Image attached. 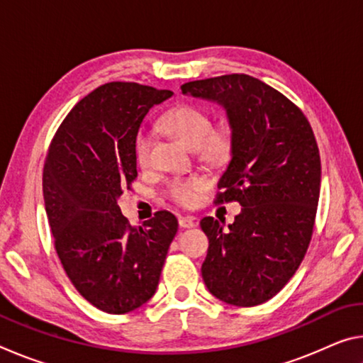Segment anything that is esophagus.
Instances as JSON below:
<instances>
[{"instance_id":"1","label":"esophagus","mask_w":363,"mask_h":363,"mask_svg":"<svg viewBox=\"0 0 363 363\" xmlns=\"http://www.w3.org/2000/svg\"><path fill=\"white\" fill-rule=\"evenodd\" d=\"M179 225L182 229H192L195 227V219L192 216H179Z\"/></svg>"}]
</instances>
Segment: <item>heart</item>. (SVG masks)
I'll use <instances>...</instances> for the list:
<instances>
[{"mask_svg":"<svg viewBox=\"0 0 363 363\" xmlns=\"http://www.w3.org/2000/svg\"><path fill=\"white\" fill-rule=\"evenodd\" d=\"M162 126L168 133L186 144L190 149H196L201 162L213 167H220L229 162L235 139L233 130L223 123L213 126L211 116L205 110L195 106H177L162 116ZM136 160L140 167H147L150 162L152 136L149 131H140L136 138ZM206 181L203 177H190L186 181H174L169 186V196L177 205L192 206L196 201V194L203 190Z\"/></svg>","mask_w":363,"mask_h":363,"instance_id":"obj_1","label":"heart"}]
</instances>
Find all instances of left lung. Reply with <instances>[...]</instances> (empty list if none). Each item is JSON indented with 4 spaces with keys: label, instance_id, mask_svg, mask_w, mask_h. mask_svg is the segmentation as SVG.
Wrapping results in <instances>:
<instances>
[{
    "label": "left lung",
    "instance_id": "1",
    "mask_svg": "<svg viewBox=\"0 0 363 363\" xmlns=\"http://www.w3.org/2000/svg\"><path fill=\"white\" fill-rule=\"evenodd\" d=\"M181 89L219 104L235 139L216 201L235 200L242 211L227 229L224 220L201 219L210 240L201 277L227 304H262L296 272L314 230L322 176L314 133L290 99L243 73Z\"/></svg>",
    "mask_w": 363,
    "mask_h": 363
}]
</instances>
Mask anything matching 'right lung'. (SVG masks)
Segmentation results:
<instances>
[{
  "instance_id": "right-lung-1",
  "label": "right lung",
  "mask_w": 363,
  "mask_h": 363,
  "mask_svg": "<svg viewBox=\"0 0 363 363\" xmlns=\"http://www.w3.org/2000/svg\"><path fill=\"white\" fill-rule=\"evenodd\" d=\"M171 96L138 83L102 84L70 110L49 145L43 196L54 247L78 293L107 314H126L155 294L177 232L169 211L133 227L118 206L138 176L140 123Z\"/></svg>"
}]
</instances>
